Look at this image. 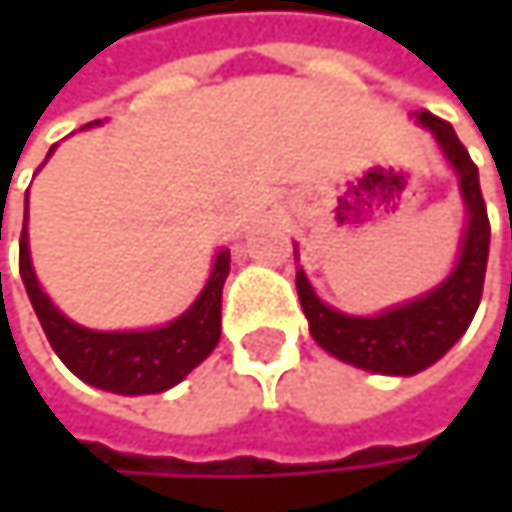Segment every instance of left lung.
Masks as SVG:
<instances>
[{
    "instance_id": "left-lung-1",
    "label": "left lung",
    "mask_w": 512,
    "mask_h": 512,
    "mask_svg": "<svg viewBox=\"0 0 512 512\" xmlns=\"http://www.w3.org/2000/svg\"><path fill=\"white\" fill-rule=\"evenodd\" d=\"M418 121L436 136L442 154L448 156L460 177L468 225L454 272L427 296L388 308L376 317H353L329 308L326 302H320L305 272H296L299 302L314 341L347 364L388 376H412L436 364L460 341L480 305L489 257V216L480 192L477 165L471 162L448 121L436 118L433 112H421Z\"/></svg>"
}]
</instances>
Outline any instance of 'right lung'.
<instances>
[{
    "label": "right lung",
    "instance_id": "add662e5",
    "mask_svg": "<svg viewBox=\"0 0 512 512\" xmlns=\"http://www.w3.org/2000/svg\"><path fill=\"white\" fill-rule=\"evenodd\" d=\"M52 154V148H50ZM47 154V156H50ZM231 272V252L216 255L213 272L186 314L168 326L148 332H94L67 320L50 296L41 290L32 257L29 234L23 219L20 234V275L29 293V302L44 326V335L82 382L112 391V394H159L177 385L192 367H198L219 344L222 335V287Z\"/></svg>",
    "mask_w": 512,
    "mask_h": 512
}]
</instances>
